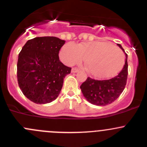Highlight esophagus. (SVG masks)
Wrapping results in <instances>:
<instances>
[{
    "mask_svg": "<svg viewBox=\"0 0 147 147\" xmlns=\"http://www.w3.org/2000/svg\"><path fill=\"white\" fill-rule=\"evenodd\" d=\"M78 71H79V69H78V68L76 67L72 68V72H73V73H76V72H78Z\"/></svg>",
    "mask_w": 147,
    "mask_h": 147,
    "instance_id": "34e87169",
    "label": "esophagus"
}]
</instances>
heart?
Listing matches in <instances>:
<instances>
[{
	"label": "heart",
	"mask_w": 147,
	"mask_h": 147,
	"mask_svg": "<svg viewBox=\"0 0 147 147\" xmlns=\"http://www.w3.org/2000/svg\"><path fill=\"white\" fill-rule=\"evenodd\" d=\"M60 57L67 65L80 63L85 58L88 72L97 78L115 75L124 63V53L119 48L100 41L65 44L60 50Z\"/></svg>",
	"instance_id": "b5f03b06"
}]
</instances>
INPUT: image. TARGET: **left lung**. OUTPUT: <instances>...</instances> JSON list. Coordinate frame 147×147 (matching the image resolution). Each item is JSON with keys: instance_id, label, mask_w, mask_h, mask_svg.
<instances>
[{"instance_id": "left-lung-1", "label": "left lung", "mask_w": 147, "mask_h": 147, "mask_svg": "<svg viewBox=\"0 0 147 147\" xmlns=\"http://www.w3.org/2000/svg\"><path fill=\"white\" fill-rule=\"evenodd\" d=\"M118 46L124 52L121 45ZM128 75L127 55L124 67L119 73L111 79L97 80L87 78L81 84L80 89L86 100L92 105L105 106L117 100L125 88Z\"/></svg>"}]
</instances>
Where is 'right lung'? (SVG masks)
<instances>
[{
  "label": "right lung",
  "mask_w": 147,
  "mask_h": 147,
  "mask_svg": "<svg viewBox=\"0 0 147 147\" xmlns=\"http://www.w3.org/2000/svg\"><path fill=\"white\" fill-rule=\"evenodd\" d=\"M65 41L56 37H38L27 41L18 55L17 78L23 94L36 104H47L58 97L71 67L59 60Z\"/></svg>",
  "instance_id": "1"
}]
</instances>
